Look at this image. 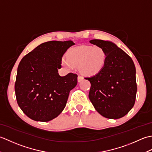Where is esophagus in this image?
Here are the masks:
<instances>
[{
    "mask_svg": "<svg viewBox=\"0 0 152 152\" xmlns=\"http://www.w3.org/2000/svg\"><path fill=\"white\" fill-rule=\"evenodd\" d=\"M82 80H83V78L82 76H78V82H81Z\"/></svg>",
    "mask_w": 152,
    "mask_h": 152,
    "instance_id": "obj_1",
    "label": "esophagus"
}]
</instances>
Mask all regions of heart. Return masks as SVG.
Here are the masks:
<instances>
[{
	"label": "heart",
	"mask_w": 152,
	"mask_h": 152,
	"mask_svg": "<svg viewBox=\"0 0 152 152\" xmlns=\"http://www.w3.org/2000/svg\"><path fill=\"white\" fill-rule=\"evenodd\" d=\"M106 59L107 55L102 47L82 46L70 49L67 53V59L63 57L61 62L68 69L79 66L82 73L93 76L103 69Z\"/></svg>",
	"instance_id": "b5f03b06"
}]
</instances>
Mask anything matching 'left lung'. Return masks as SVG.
I'll return each mask as SVG.
<instances>
[{"instance_id":"left-lung-1","label":"left lung","mask_w":152,"mask_h":152,"mask_svg":"<svg viewBox=\"0 0 152 152\" xmlns=\"http://www.w3.org/2000/svg\"><path fill=\"white\" fill-rule=\"evenodd\" d=\"M89 42L102 47L107 55L101 72L86 78L91 83L89 100L104 117L121 118L133 107L136 99L134 64L129 56L111 42L95 39Z\"/></svg>"}]
</instances>
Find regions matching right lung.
Wrapping results in <instances>:
<instances>
[{"mask_svg": "<svg viewBox=\"0 0 152 152\" xmlns=\"http://www.w3.org/2000/svg\"><path fill=\"white\" fill-rule=\"evenodd\" d=\"M72 40L49 41L23 57L18 68L15 92L18 104L28 118L46 122L57 117L77 84V74L60 76L61 59Z\"/></svg>", "mask_w": 152, "mask_h": 152, "instance_id": "right-lung-1", "label": "right lung"}]
</instances>
